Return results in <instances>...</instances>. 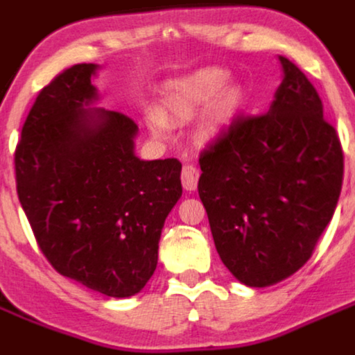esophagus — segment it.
Masks as SVG:
<instances>
[{
  "mask_svg": "<svg viewBox=\"0 0 355 355\" xmlns=\"http://www.w3.org/2000/svg\"><path fill=\"white\" fill-rule=\"evenodd\" d=\"M198 177H200V171L196 168L195 164H186L182 168V186L186 191H195L196 184H198Z\"/></svg>",
  "mask_w": 355,
  "mask_h": 355,
  "instance_id": "34e87169",
  "label": "esophagus"
}]
</instances>
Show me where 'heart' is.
<instances>
[{
	"label": "heart",
	"instance_id": "b5f03b06",
	"mask_svg": "<svg viewBox=\"0 0 355 355\" xmlns=\"http://www.w3.org/2000/svg\"><path fill=\"white\" fill-rule=\"evenodd\" d=\"M227 83V73L222 70H202L193 76L184 77L180 81L173 83L164 97V110L173 119H191L213 103ZM243 106V94L240 88H227L223 90L214 104L213 119L216 126L225 122L240 112ZM150 126L155 133H164L168 122L162 113L153 112L150 115Z\"/></svg>",
	"mask_w": 355,
	"mask_h": 355
}]
</instances>
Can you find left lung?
<instances>
[{
  "label": "left lung",
  "mask_w": 355,
  "mask_h": 355,
  "mask_svg": "<svg viewBox=\"0 0 355 355\" xmlns=\"http://www.w3.org/2000/svg\"><path fill=\"white\" fill-rule=\"evenodd\" d=\"M269 110L238 113L200 153L198 195L223 265L249 287L302 269L332 220L343 148L306 76L279 55Z\"/></svg>",
  "instance_id": "1"
}]
</instances>
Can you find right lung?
I'll list each match as a JSON object with an SVG mask.
<instances>
[{"label":"right lung","instance_id":"obj_1","mask_svg":"<svg viewBox=\"0 0 355 355\" xmlns=\"http://www.w3.org/2000/svg\"><path fill=\"white\" fill-rule=\"evenodd\" d=\"M95 70L73 64L35 97L14 153L17 196L53 269L128 297L153 276L164 220L182 196V164L137 159L133 119L86 110L97 99Z\"/></svg>","mask_w":355,"mask_h":355}]
</instances>
